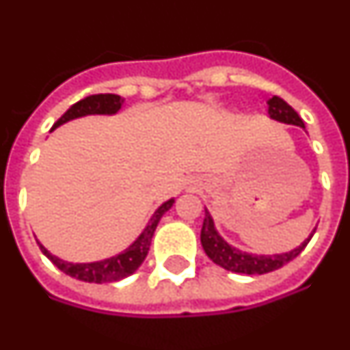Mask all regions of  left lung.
<instances>
[{
    "label": "left lung",
    "instance_id": "8db88e82",
    "mask_svg": "<svg viewBox=\"0 0 350 350\" xmlns=\"http://www.w3.org/2000/svg\"><path fill=\"white\" fill-rule=\"evenodd\" d=\"M268 116L270 119L279 120L284 124H293L299 126V128L305 129L301 117L296 113V110L291 105H287L282 98L279 96H273L268 100ZM315 231H312L310 237L305 240L299 247L293 249L291 252H284V254H249V252H242L240 249H234L230 243L226 242L224 238L217 233L215 226H213V219L208 213V210L205 208V221H203L202 228V245L203 250L206 252L210 259H212L215 265L222 267L228 271H234V273H247V275H262L268 273V271L279 270L284 265H287L289 261L296 258V256L301 254V250L307 247V243L310 242V238L314 237Z\"/></svg>",
    "mask_w": 350,
    "mask_h": 350
}]
</instances>
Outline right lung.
I'll return each instance as SVG.
<instances>
[{
	"label": "right lung",
	"instance_id": "add662e5",
	"mask_svg": "<svg viewBox=\"0 0 350 350\" xmlns=\"http://www.w3.org/2000/svg\"><path fill=\"white\" fill-rule=\"evenodd\" d=\"M124 100L117 94H92L83 98V100L77 101L75 105H71L68 108L64 116L61 117L54 126H52L51 131H54L55 128H59L61 124L68 122V120L79 119V117L85 116H113L120 110ZM175 203V200H168L165 202L159 208L154 212V215L148 221L147 228L142 231L140 237L131 243L126 250H122L120 254L112 256V258L103 259V261H94V262H68L59 259L57 256H52L42 243L38 242L40 249L55 267L59 268L61 271H64L66 275L73 277V279L83 280V282H94V284H103V282H117V280H122L126 277H129L131 273L138 270L144 259L147 258L148 247L152 242L154 231H156L157 224H159L161 217L172 208V205Z\"/></svg>",
	"mask_w": 350,
	"mask_h": 350
}]
</instances>
